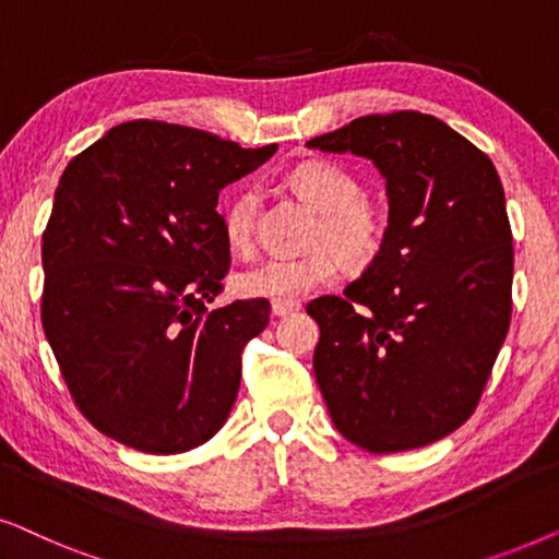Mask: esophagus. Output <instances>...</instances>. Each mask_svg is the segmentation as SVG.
Listing matches in <instances>:
<instances>
[{
    "label": "esophagus",
    "mask_w": 559,
    "mask_h": 559,
    "mask_svg": "<svg viewBox=\"0 0 559 559\" xmlns=\"http://www.w3.org/2000/svg\"><path fill=\"white\" fill-rule=\"evenodd\" d=\"M300 310V302L295 300H274L272 302V312L277 318H285V316H293V312Z\"/></svg>",
    "instance_id": "34e87169"
}]
</instances>
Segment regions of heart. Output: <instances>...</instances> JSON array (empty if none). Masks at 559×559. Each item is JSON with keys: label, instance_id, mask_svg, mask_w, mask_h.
<instances>
[{"label": "heart", "instance_id": "obj_1", "mask_svg": "<svg viewBox=\"0 0 559 559\" xmlns=\"http://www.w3.org/2000/svg\"><path fill=\"white\" fill-rule=\"evenodd\" d=\"M289 186L320 213L312 243L316 251L305 257H270L243 270L236 287L247 297L264 300H300L338 277V258L350 266H366L384 243L386 221L377 205L364 201V188L346 167L310 159L295 167ZM262 190L247 186L228 198L224 209V234L234 251L254 249L257 218ZM332 249L328 250L326 247ZM336 253L333 255L332 251Z\"/></svg>", "mask_w": 559, "mask_h": 559}]
</instances>
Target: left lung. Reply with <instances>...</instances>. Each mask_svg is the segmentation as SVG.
<instances>
[{
	"instance_id": "left-lung-1",
	"label": "left lung",
	"mask_w": 559,
	"mask_h": 559,
	"mask_svg": "<svg viewBox=\"0 0 559 559\" xmlns=\"http://www.w3.org/2000/svg\"><path fill=\"white\" fill-rule=\"evenodd\" d=\"M386 180L389 224L361 277L308 305L312 369L343 438L400 453L473 415L511 320L514 247L491 159L419 111L369 114L308 142Z\"/></svg>"
}]
</instances>
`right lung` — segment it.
Wrapping results in <instances>:
<instances>
[{
	"mask_svg": "<svg viewBox=\"0 0 559 559\" xmlns=\"http://www.w3.org/2000/svg\"><path fill=\"white\" fill-rule=\"evenodd\" d=\"M274 152L136 119L60 175L43 328L79 409L121 445L175 455L224 427L241 348L270 323V302L205 308L231 264L218 190Z\"/></svg>",
	"mask_w": 559,
	"mask_h": 559,
	"instance_id": "add662e5",
	"label": "right lung"
}]
</instances>
